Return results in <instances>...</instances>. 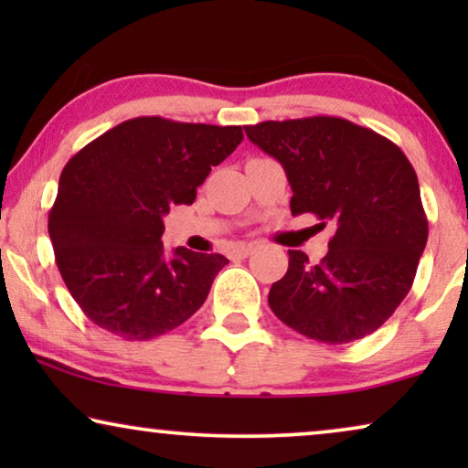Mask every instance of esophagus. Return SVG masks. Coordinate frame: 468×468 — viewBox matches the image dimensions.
<instances>
[{"label":"esophagus","instance_id":"34e87169","mask_svg":"<svg viewBox=\"0 0 468 468\" xmlns=\"http://www.w3.org/2000/svg\"><path fill=\"white\" fill-rule=\"evenodd\" d=\"M251 251H253V245H239L232 251V255L234 258H247V255H251Z\"/></svg>","mask_w":468,"mask_h":468}]
</instances>
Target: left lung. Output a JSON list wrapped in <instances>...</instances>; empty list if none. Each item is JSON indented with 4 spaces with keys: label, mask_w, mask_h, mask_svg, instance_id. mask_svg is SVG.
Masks as SVG:
<instances>
[{
    "label": "left lung",
    "mask_w": 468,
    "mask_h": 468,
    "mask_svg": "<svg viewBox=\"0 0 468 468\" xmlns=\"http://www.w3.org/2000/svg\"><path fill=\"white\" fill-rule=\"evenodd\" d=\"M245 132L283 165L292 215L336 228L319 264L290 251L268 293L272 313L328 345L373 335L411 290L428 240L411 162L392 140L341 117L261 121Z\"/></svg>",
    "instance_id": "obj_1"
}]
</instances>
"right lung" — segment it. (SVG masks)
<instances>
[{
  "label": "right lung",
  "mask_w": 468,
  "mask_h": 468,
  "mask_svg": "<svg viewBox=\"0 0 468 468\" xmlns=\"http://www.w3.org/2000/svg\"><path fill=\"white\" fill-rule=\"evenodd\" d=\"M242 140L240 125L136 117L76 153L59 178L48 234L63 283L95 325L123 341L175 330L207 300L219 253H164V215Z\"/></svg>",
  "instance_id": "add662e5"
}]
</instances>
